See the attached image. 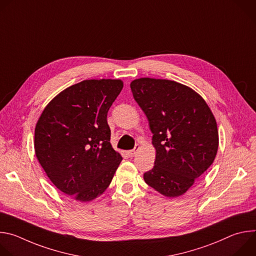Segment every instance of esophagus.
<instances>
[{
  "mask_svg": "<svg viewBox=\"0 0 256 256\" xmlns=\"http://www.w3.org/2000/svg\"><path fill=\"white\" fill-rule=\"evenodd\" d=\"M140 150V146L138 144H136L134 146V148L132 149V150H130V151H128V156L130 157H134V156H136V154L138 153V151Z\"/></svg>",
  "mask_w": 256,
  "mask_h": 256,
  "instance_id": "1",
  "label": "esophagus"
}]
</instances>
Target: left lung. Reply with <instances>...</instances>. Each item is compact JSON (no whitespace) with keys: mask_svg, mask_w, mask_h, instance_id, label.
<instances>
[{"mask_svg":"<svg viewBox=\"0 0 256 256\" xmlns=\"http://www.w3.org/2000/svg\"><path fill=\"white\" fill-rule=\"evenodd\" d=\"M130 89L149 120L156 149L154 167L144 173L146 184L168 198L182 196L216 155L210 109L196 92L174 81L140 78Z\"/></svg>","mask_w":256,"mask_h":256,"instance_id":"8db88e82","label":"left lung"}]
</instances>
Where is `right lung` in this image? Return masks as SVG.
<instances>
[{
  "label": "right lung",
  "mask_w": 256,
  "mask_h": 256,
  "mask_svg": "<svg viewBox=\"0 0 256 256\" xmlns=\"http://www.w3.org/2000/svg\"><path fill=\"white\" fill-rule=\"evenodd\" d=\"M124 84L85 80L54 97L35 128L34 149L52 184L89 202L104 192L122 160L110 144L107 112Z\"/></svg>",
  "instance_id": "right-lung-1"
}]
</instances>
